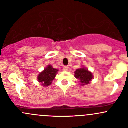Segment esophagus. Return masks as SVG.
Wrapping results in <instances>:
<instances>
[{
    "label": "esophagus",
    "instance_id": "esophagus-1",
    "mask_svg": "<svg viewBox=\"0 0 128 128\" xmlns=\"http://www.w3.org/2000/svg\"><path fill=\"white\" fill-rule=\"evenodd\" d=\"M63 70H64V71H68V66H64V67H63Z\"/></svg>",
    "mask_w": 128,
    "mask_h": 128
}]
</instances>
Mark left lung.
<instances>
[{"label": "left lung", "mask_w": 128, "mask_h": 128, "mask_svg": "<svg viewBox=\"0 0 128 128\" xmlns=\"http://www.w3.org/2000/svg\"><path fill=\"white\" fill-rule=\"evenodd\" d=\"M75 77L79 80L82 85L88 84L93 78L92 74L85 68H81L76 70L75 72Z\"/></svg>", "instance_id": "1"}]
</instances>
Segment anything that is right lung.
<instances>
[{
    "label": "right lung",
    "instance_id": "right-lung-1",
    "mask_svg": "<svg viewBox=\"0 0 128 128\" xmlns=\"http://www.w3.org/2000/svg\"><path fill=\"white\" fill-rule=\"evenodd\" d=\"M58 71V69H54L51 66H48L38 76V81L39 82H41L44 87L50 86L51 84L52 80L54 79Z\"/></svg>",
    "mask_w": 128,
    "mask_h": 128
}]
</instances>
